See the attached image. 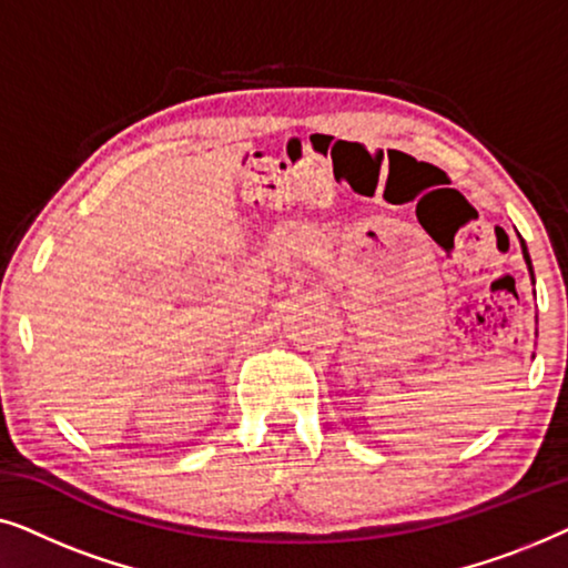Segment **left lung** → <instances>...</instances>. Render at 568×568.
Here are the masks:
<instances>
[{
    "label": "left lung",
    "mask_w": 568,
    "mask_h": 568,
    "mask_svg": "<svg viewBox=\"0 0 568 568\" xmlns=\"http://www.w3.org/2000/svg\"><path fill=\"white\" fill-rule=\"evenodd\" d=\"M523 253H525V261H527V266H530V255H527V247H525V243H523Z\"/></svg>",
    "instance_id": "obj_1"
}]
</instances>
